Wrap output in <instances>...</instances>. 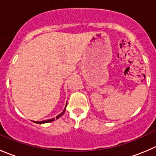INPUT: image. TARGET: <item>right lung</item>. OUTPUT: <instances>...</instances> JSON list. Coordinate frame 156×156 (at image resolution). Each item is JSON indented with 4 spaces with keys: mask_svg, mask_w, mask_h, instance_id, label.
<instances>
[{
    "mask_svg": "<svg viewBox=\"0 0 156 156\" xmlns=\"http://www.w3.org/2000/svg\"><path fill=\"white\" fill-rule=\"evenodd\" d=\"M66 105H67V103H66V106H65V108H64V109H63V112H61V113L60 114H59L58 115H57V117H56V118H52V119H47V120H44V121H40V122H37V121H33L34 122H35V123H37V124H44V123H47V122H53V121H54L55 120V119H59L60 118V116H62V115H63V113H64L65 112V111H66Z\"/></svg>",
    "mask_w": 156,
    "mask_h": 156,
    "instance_id": "right-lung-1",
    "label": "right lung"
}]
</instances>
